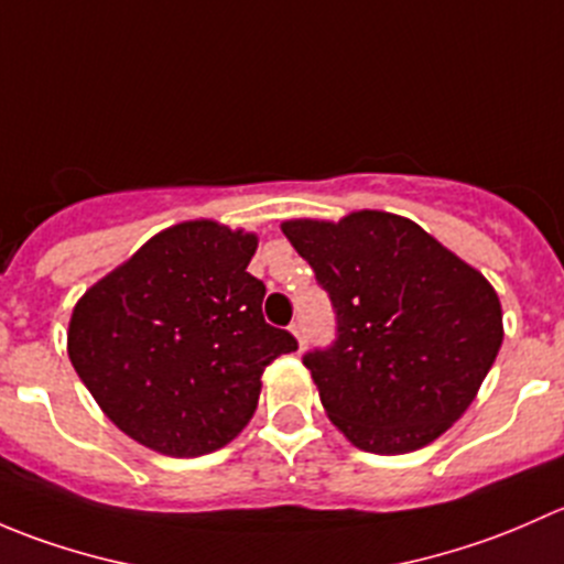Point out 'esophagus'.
Returning a JSON list of instances; mask_svg holds the SVG:
<instances>
[{
	"label": "esophagus",
	"instance_id": "obj_1",
	"mask_svg": "<svg viewBox=\"0 0 564 564\" xmlns=\"http://www.w3.org/2000/svg\"><path fill=\"white\" fill-rule=\"evenodd\" d=\"M289 329H292V335H294V338H297L300 349H303L305 338H308V335H305V324L303 322H292V324H289Z\"/></svg>",
	"mask_w": 564,
	"mask_h": 564
}]
</instances>
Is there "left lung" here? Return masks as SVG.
Instances as JSON below:
<instances>
[{
  "label": "left lung",
  "instance_id": "obj_1",
  "mask_svg": "<svg viewBox=\"0 0 564 564\" xmlns=\"http://www.w3.org/2000/svg\"><path fill=\"white\" fill-rule=\"evenodd\" d=\"M333 300L338 338L308 351L322 406L355 447L401 456L469 409L502 346V305L482 272L414 220L357 209L283 220Z\"/></svg>",
  "mask_w": 564,
  "mask_h": 564
}]
</instances>
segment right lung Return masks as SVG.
I'll return each mask as SVG.
<instances>
[{
    "instance_id": "obj_1",
    "label": "right lung",
    "mask_w": 564,
    "mask_h": 564,
    "mask_svg": "<svg viewBox=\"0 0 564 564\" xmlns=\"http://www.w3.org/2000/svg\"><path fill=\"white\" fill-rule=\"evenodd\" d=\"M259 237L218 220L158 231L73 308L67 355L104 414L150 451L193 458L250 423L261 373L297 349L261 316Z\"/></svg>"
}]
</instances>
